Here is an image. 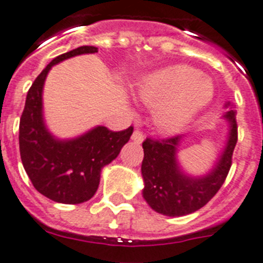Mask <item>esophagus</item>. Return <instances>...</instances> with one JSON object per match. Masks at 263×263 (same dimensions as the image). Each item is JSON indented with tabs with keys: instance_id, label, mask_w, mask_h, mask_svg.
<instances>
[{
	"instance_id": "34e87169",
	"label": "esophagus",
	"mask_w": 263,
	"mask_h": 263,
	"mask_svg": "<svg viewBox=\"0 0 263 263\" xmlns=\"http://www.w3.org/2000/svg\"><path fill=\"white\" fill-rule=\"evenodd\" d=\"M131 140L136 144H141L144 141V135L140 131H135L131 136Z\"/></svg>"
}]
</instances>
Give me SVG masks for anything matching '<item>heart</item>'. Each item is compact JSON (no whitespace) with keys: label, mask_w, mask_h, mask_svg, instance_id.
I'll return each instance as SVG.
<instances>
[{"label":"heart","mask_w":263,"mask_h":263,"mask_svg":"<svg viewBox=\"0 0 263 263\" xmlns=\"http://www.w3.org/2000/svg\"><path fill=\"white\" fill-rule=\"evenodd\" d=\"M137 96L146 107L155 108L153 120L161 132L177 134L212 102L215 87L199 69L172 65L146 76Z\"/></svg>","instance_id":"obj_1"}]
</instances>
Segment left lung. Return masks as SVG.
Here are the masks:
<instances>
[{
    "mask_svg": "<svg viewBox=\"0 0 263 263\" xmlns=\"http://www.w3.org/2000/svg\"><path fill=\"white\" fill-rule=\"evenodd\" d=\"M228 111L223 119L228 123V137L212 169L203 176H191L178 161V148L184 135L143 143L144 160L141 176L143 196L149 207L165 216H184L207 204L226 181L232 165V155L237 143L235 106L226 103Z\"/></svg>",
    "mask_w": 263,
    "mask_h": 263,
    "instance_id": "8db88e82",
    "label": "left lung"
}]
</instances>
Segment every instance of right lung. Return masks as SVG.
I'll list each match as a JSON object with an SVG mask.
<instances>
[{"label": "right lung", "instance_id": "obj_1", "mask_svg": "<svg viewBox=\"0 0 263 263\" xmlns=\"http://www.w3.org/2000/svg\"><path fill=\"white\" fill-rule=\"evenodd\" d=\"M98 48L82 46L55 58L31 85L20 122L22 164L34 187L48 199L79 204L93 198L103 166L114 161L134 128L112 132L103 126L73 139H59L47 128L43 117V87L51 68L67 59L96 53Z\"/></svg>", "mask_w": 263, "mask_h": 263}]
</instances>
